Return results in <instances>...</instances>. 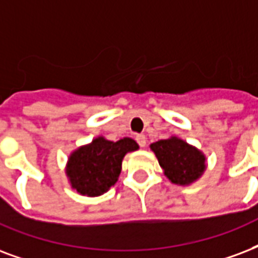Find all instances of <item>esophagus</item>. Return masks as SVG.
<instances>
[{"label": "esophagus", "mask_w": 258, "mask_h": 258, "mask_svg": "<svg viewBox=\"0 0 258 258\" xmlns=\"http://www.w3.org/2000/svg\"><path fill=\"white\" fill-rule=\"evenodd\" d=\"M135 139H137L138 145H139L141 147L146 146V137H145V135H142V134H141V135H137Z\"/></svg>", "instance_id": "obj_1"}]
</instances>
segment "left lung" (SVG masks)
Instances as JSON below:
<instances>
[{
    "instance_id": "obj_1",
    "label": "left lung",
    "mask_w": 258,
    "mask_h": 258,
    "mask_svg": "<svg viewBox=\"0 0 258 258\" xmlns=\"http://www.w3.org/2000/svg\"><path fill=\"white\" fill-rule=\"evenodd\" d=\"M164 174L173 184L189 185L206 170V155L177 137L161 139L150 145Z\"/></svg>"
}]
</instances>
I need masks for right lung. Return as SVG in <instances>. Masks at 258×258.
Returning a JSON list of instances; mask_svg holds the SVG:
<instances>
[{
  "label": "right lung",
  "instance_id": "1",
  "mask_svg": "<svg viewBox=\"0 0 258 258\" xmlns=\"http://www.w3.org/2000/svg\"><path fill=\"white\" fill-rule=\"evenodd\" d=\"M138 149V143L131 138L112 142L97 137L69 157L66 176L70 185L78 194L90 198L105 194L117 181L124 155Z\"/></svg>",
  "mask_w": 258,
  "mask_h": 258
}]
</instances>
